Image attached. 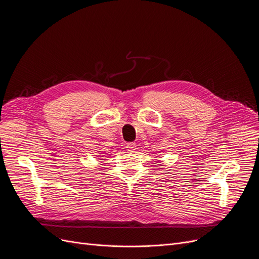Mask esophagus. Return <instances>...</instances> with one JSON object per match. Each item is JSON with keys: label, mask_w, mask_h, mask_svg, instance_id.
Segmentation results:
<instances>
[{"label": "esophagus", "mask_w": 259, "mask_h": 259, "mask_svg": "<svg viewBox=\"0 0 259 259\" xmlns=\"http://www.w3.org/2000/svg\"><path fill=\"white\" fill-rule=\"evenodd\" d=\"M126 148H127V151H130V152H133L136 149V144H134V143H128L127 145H126Z\"/></svg>", "instance_id": "34e87169"}]
</instances>
